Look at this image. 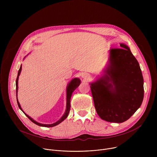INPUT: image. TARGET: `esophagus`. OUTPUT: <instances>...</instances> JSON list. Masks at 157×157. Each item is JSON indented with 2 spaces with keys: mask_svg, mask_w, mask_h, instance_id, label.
I'll return each mask as SVG.
<instances>
[{
  "mask_svg": "<svg viewBox=\"0 0 157 157\" xmlns=\"http://www.w3.org/2000/svg\"><path fill=\"white\" fill-rule=\"evenodd\" d=\"M82 78H84V79H86V78H87V76H88V75L87 73H82V75H81Z\"/></svg>",
  "mask_w": 157,
  "mask_h": 157,
  "instance_id": "obj_1",
  "label": "esophagus"
}]
</instances>
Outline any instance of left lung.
Here are the masks:
<instances>
[{
	"mask_svg": "<svg viewBox=\"0 0 157 157\" xmlns=\"http://www.w3.org/2000/svg\"><path fill=\"white\" fill-rule=\"evenodd\" d=\"M120 46L109 50L105 74L90 84L97 113L109 122L128 120L140 107L144 96L139 62L126 44Z\"/></svg>",
	"mask_w": 157,
	"mask_h": 157,
	"instance_id": "1",
	"label": "left lung"
}]
</instances>
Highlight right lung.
I'll use <instances>...</instances> for the list:
<instances>
[{
	"mask_svg": "<svg viewBox=\"0 0 157 157\" xmlns=\"http://www.w3.org/2000/svg\"><path fill=\"white\" fill-rule=\"evenodd\" d=\"M21 65L20 66V68L18 70V75H17V79H16V96H17V104H18V107L21 110L23 111V110H22V109L20 107V105L18 101V99H17V91H18V77H19V75L21 73ZM81 83V81L79 78H74L70 82V83L68 84V86H67L66 87V110H65V113L64 114H63V116L61 117V118L58 120L57 122H56L55 123H53V124H40V123H38L37 122H36L35 121H34L33 119H32L30 116H29L27 114H26L23 111V113L26 115V116L32 122H33L34 124L39 125V126H41V127H54V126H56L57 125H58L59 124H60L62 121H63L65 119H66V117H68V114L70 113V99H71V97L72 96V93H73V91L75 90V89L79 86Z\"/></svg>",
	"mask_w": 157,
	"mask_h": 157,
	"instance_id": "add662e5",
	"label": "right lung"
}]
</instances>
